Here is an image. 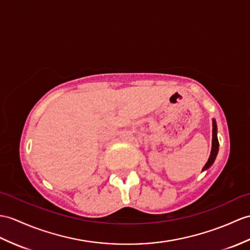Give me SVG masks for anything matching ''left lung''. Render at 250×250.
Returning a JSON list of instances; mask_svg holds the SVG:
<instances>
[{
  "label": "left lung",
  "mask_w": 250,
  "mask_h": 250,
  "mask_svg": "<svg viewBox=\"0 0 250 250\" xmlns=\"http://www.w3.org/2000/svg\"><path fill=\"white\" fill-rule=\"evenodd\" d=\"M216 132H217V127H216V123L215 120H213V139H212V150H211V154H210V158H208L207 164L205 165V167L202 168V170H206L208 169V167H210L214 160H215L217 152H218V139H217V135H216Z\"/></svg>",
  "instance_id": "obj_1"
}]
</instances>
